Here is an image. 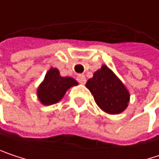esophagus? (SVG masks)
I'll return each instance as SVG.
<instances>
[{
  "mask_svg": "<svg viewBox=\"0 0 159 159\" xmlns=\"http://www.w3.org/2000/svg\"><path fill=\"white\" fill-rule=\"evenodd\" d=\"M76 79H77V81L79 82L80 84H85V82H86L85 76L84 75H79Z\"/></svg>",
  "mask_w": 159,
  "mask_h": 159,
  "instance_id": "obj_1",
  "label": "esophagus"
}]
</instances>
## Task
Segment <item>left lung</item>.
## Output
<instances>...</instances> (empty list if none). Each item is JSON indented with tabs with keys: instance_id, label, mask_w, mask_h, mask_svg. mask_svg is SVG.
<instances>
[{
	"instance_id": "obj_1",
	"label": "left lung",
	"mask_w": 159,
	"mask_h": 159,
	"mask_svg": "<svg viewBox=\"0 0 159 159\" xmlns=\"http://www.w3.org/2000/svg\"><path fill=\"white\" fill-rule=\"evenodd\" d=\"M85 86L94 97L97 105L106 113L120 114L125 111L130 101V93L124 84L111 69L102 65L88 79Z\"/></svg>"
}]
</instances>
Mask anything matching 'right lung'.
I'll list each match as a JSON object with an SVG mask.
<instances>
[{"label":"right lung","instance_id":"right-lung-1","mask_svg":"<svg viewBox=\"0 0 159 159\" xmlns=\"http://www.w3.org/2000/svg\"><path fill=\"white\" fill-rule=\"evenodd\" d=\"M78 84L72 77H63L57 68H50L37 90V96L41 104L49 106L62 99L66 91Z\"/></svg>","mask_w":159,"mask_h":159}]
</instances>
